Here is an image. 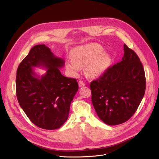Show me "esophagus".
I'll use <instances>...</instances> for the list:
<instances>
[{
    "mask_svg": "<svg viewBox=\"0 0 159 159\" xmlns=\"http://www.w3.org/2000/svg\"><path fill=\"white\" fill-rule=\"evenodd\" d=\"M78 84H79V86H80V87H84V86L85 85V84L82 81H79Z\"/></svg>",
    "mask_w": 159,
    "mask_h": 159,
    "instance_id": "obj_1",
    "label": "esophagus"
}]
</instances>
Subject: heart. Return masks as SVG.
I'll return each instance as SVG.
<instances>
[{
  "instance_id": "b5f03b06",
  "label": "heart",
  "mask_w": 159,
  "mask_h": 159,
  "mask_svg": "<svg viewBox=\"0 0 159 159\" xmlns=\"http://www.w3.org/2000/svg\"><path fill=\"white\" fill-rule=\"evenodd\" d=\"M71 59L65 61L66 69L73 77L77 76L81 67L85 66L87 77L96 78L107 70L111 63V56L97 43H90L74 48L70 53Z\"/></svg>"
}]
</instances>
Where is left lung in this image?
I'll use <instances>...</instances> for the list:
<instances>
[{
	"label": "left lung",
	"mask_w": 159,
	"mask_h": 159,
	"mask_svg": "<svg viewBox=\"0 0 159 159\" xmlns=\"http://www.w3.org/2000/svg\"><path fill=\"white\" fill-rule=\"evenodd\" d=\"M122 61L109 67L90 84L97 115L109 125L125 122L137 110L144 96V69L137 54L124 45Z\"/></svg>",
	"instance_id": "1"
}]
</instances>
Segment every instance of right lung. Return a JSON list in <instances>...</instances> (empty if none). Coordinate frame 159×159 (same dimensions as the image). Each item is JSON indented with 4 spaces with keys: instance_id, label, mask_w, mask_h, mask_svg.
<instances>
[{
    "instance_id": "1",
    "label": "right lung",
    "mask_w": 159,
    "mask_h": 159,
    "mask_svg": "<svg viewBox=\"0 0 159 159\" xmlns=\"http://www.w3.org/2000/svg\"><path fill=\"white\" fill-rule=\"evenodd\" d=\"M65 61L55 56L45 44L35 45L18 66L16 94L20 107L31 122L44 129L62 126L69 117L70 105L78 90L77 80L63 75ZM34 67L48 70L40 77Z\"/></svg>"
}]
</instances>
